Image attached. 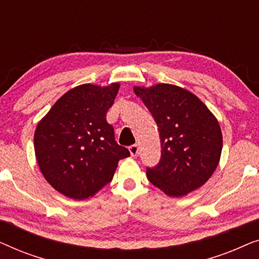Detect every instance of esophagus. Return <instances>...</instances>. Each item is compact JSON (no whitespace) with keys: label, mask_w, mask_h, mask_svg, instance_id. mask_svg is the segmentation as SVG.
Instances as JSON below:
<instances>
[{"label":"esophagus","mask_w":259,"mask_h":259,"mask_svg":"<svg viewBox=\"0 0 259 259\" xmlns=\"http://www.w3.org/2000/svg\"><path fill=\"white\" fill-rule=\"evenodd\" d=\"M130 148V152H131V154L133 155V157H136V155L139 153V146H138L137 144H134V145H131V146L128 147Z\"/></svg>","instance_id":"obj_1"}]
</instances>
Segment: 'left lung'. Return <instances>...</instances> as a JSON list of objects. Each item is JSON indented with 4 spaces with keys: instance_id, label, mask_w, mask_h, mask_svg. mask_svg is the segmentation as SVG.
<instances>
[{
    "instance_id": "left-lung-1",
    "label": "left lung",
    "mask_w": 259,
    "mask_h": 259,
    "mask_svg": "<svg viewBox=\"0 0 259 259\" xmlns=\"http://www.w3.org/2000/svg\"><path fill=\"white\" fill-rule=\"evenodd\" d=\"M134 92L151 112L160 137L161 157L147 167L151 184L169 197L204 185L221 159L223 137L217 119L191 92L159 83Z\"/></svg>"
}]
</instances>
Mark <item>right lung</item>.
<instances>
[{"instance_id":"1","label":"right lung","mask_w":259,"mask_h":259,"mask_svg":"<svg viewBox=\"0 0 259 259\" xmlns=\"http://www.w3.org/2000/svg\"><path fill=\"white\" fill-rule=\"evenodd\" d=\"M120 84H81L63 94L38 122L35 154L46 180L72 199H86L111 183L130 151L115 141L106 113Z\"/></svg>"}]
</instances>
